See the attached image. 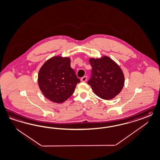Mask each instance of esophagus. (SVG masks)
Instances as JSON below:
<instances>
[{"instance_id":"34e87169","label":"esophagus","mask_w":160,"mask_h":160,"mask_svg":"<svg viewBox=\"0 0 160 160\" xmlns=\"http://www.w3.org/2000/svg\"><path fill=\"white\" fill-rule=\"evenodd\" d=\"M87 80V76H84L82 78H81V81L82 82H85Z\"/></svg>"}]
</instances>
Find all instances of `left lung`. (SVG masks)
Here are the masks:
<instances>
[{"label": "left lung", "mask_w": 160, "mask_h": 160, "mask_svg": "<svg viewBox=\"0 0 160 160\" xmlns=\"http://www.w3.org/2000/svg\"><path fill=\"white\" fill-rule=\"evenodd\" d=\"M91 76L88 83L99 98L111 99L120 92L124 85V73L118 65L108 57L91 58Z\"/></svg>", "instance_id": "obj_1"}]
</instances>
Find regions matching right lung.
Listing matches in <instances>:
<instances>
[{
    "mask_svg": "<svg viewBox=\"0 0 160 160\" xmlns=\"http://www.w3.org/2000/svg\"><path fill=\"white\" fill-rule=\"evenodd\" d=\"M80 79L71 67L69 58L53 57L39 70V87L46 98L53 102L62 103L74 92Z\"/></svg>",
    "mask_w": 160,
    "mask_h": 160,
    "instance_id": "1",
    "label": "right lung"
}]
</instances>
